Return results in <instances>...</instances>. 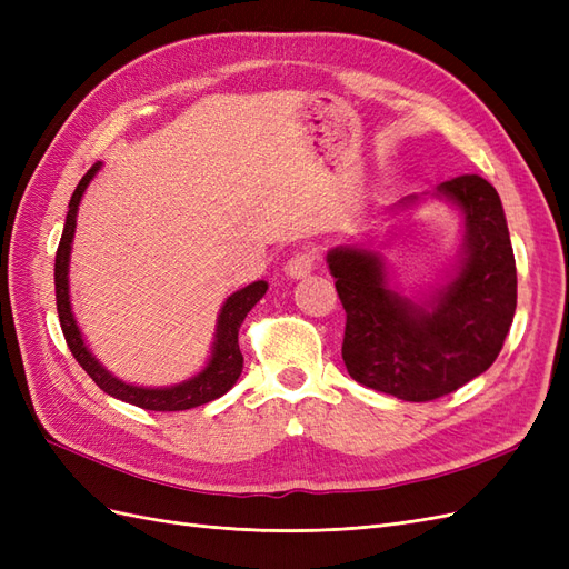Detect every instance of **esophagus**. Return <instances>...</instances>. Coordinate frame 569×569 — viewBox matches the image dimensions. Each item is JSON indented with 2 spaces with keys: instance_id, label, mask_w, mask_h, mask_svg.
<instances>
[{
  "instance_id": "obj_1",
  "label": "esophagus",
  "mask_w": 569,
  "mask_h": 569,
  "mask_svg": "<svg viewBox=\"0 0 569 569\" xmlns=\"http://www.w3.org/2000/svg\"><path fill=\"white\" fill-rule=\"evenodd\" d=\"M313 268H316V253L311 249L297 251L284 263V272L289 274V278H295V280H301V278H306V274H311Z\"/></svg>"
}]
</instances>
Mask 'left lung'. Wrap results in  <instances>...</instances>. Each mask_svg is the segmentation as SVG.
<instances>
[{
    "instance_id": "8db88e82",
    "label": "left lung",
    "mask_w": 569,
    "mask_h": 569,
    "mask_svg": "<svg viewBox=\"0 0 569 569\" xmlns=\"http://www.w3.org/2000/svg\"><path fill=\"white\" fill-rule=\"evenodd\" d=\"M439 199L460 213L462 234L439 284L406 297L368 242L335 247L325 261L347 311L341 358L358 385L403 401H432L475 380L501 353L518 306V270L501 197L479 176L403 197L408 211Z\"/></svg>"
}]
</instances>
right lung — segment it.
<instances>
[{
    "label": "right lung",
    "mask_w": 569,
    "mask_h": 569,
    "mask_svg": "<svg viewBox=\"0 0 569 569\" xmlns=\"http://www.w3.org/2000/svg\"><path fill=\"white\" fill-rule=\"evenodd\" d=\"M101 166L104 163L97 161L78 182L71 203H68L66 226L57 249V263H54L57 311H59V322H61L68 349H71L73 358L82 366V370L92 377V382L101 391L126 403L140 406L144 410H189V408L216 401L222 393H228L239 380V375H242L244 356L239 351V327H242L251 308L263 299V295L268 291V282L258 280L247 284L244 289H237L234 295H230L226 303L220 306V313L216 320V335L211 343V356L206 360V366L197 375L189 377V380H182L170 387H140V385H130L120 380V377H116L99 363L88 343H84V337L73 316L71 284H68V270H71V251H73V237H76V222H78V206L82 201L84 189L90 187Z\"/></svg>",
    "instance_id": "obj_1"
}]
</instances>
